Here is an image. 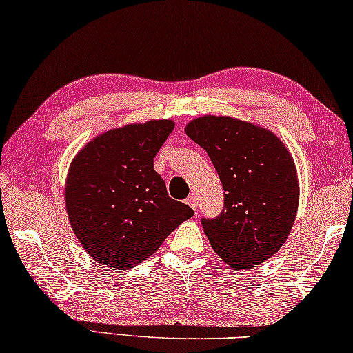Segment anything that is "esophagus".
Masks as SVG:
<instances>
[{
	"instance_id": "esophagus-1",
	"label": "esophagus",
	"mask_w": 353,
	"mask_h": 353,
	"mask_svg": "<svg viewBox=\"0 0 353 353\" xmlns=\"http://www.w3.org/2000/svg\"><path fill=\"white\" fill-rule=\"evenodd\" d=\"M186 203L192 208L194 211H197V208H199V199H197V195L195 194H190L189 197H188V200H186Z\"/></svg>"
}]
</instances>
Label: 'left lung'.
Instances as JSON below:
<instances>
[{
	"label": "left lung",
	"instance_id": "left-lung-1",
	"mask_svg": "<svg viewBox=\"0 0 353 353\" xmlns=\"http://www.w3.org/2000/svg\"><path fill=\"white\" fill-rule=\"evenodd\" d=\"M223 186V210L201 227L212 248L236 269H250L279 252L299 205L297 172L272 132L231 117L205 115L186 126Z\"/></svg>",
	"mask_w": 353,
	"mask_h": 353
}]
</instances>
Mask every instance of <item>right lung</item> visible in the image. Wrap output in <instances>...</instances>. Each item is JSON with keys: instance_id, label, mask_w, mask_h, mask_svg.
Returning a JSON list of instances; mask_svg holds the SVG:
<instances>
[{"instance_id": "obj_1", "label": "right lung", "mask_w": 353, "mask_h": 353, "mask_svg": "<svg viewBox=\"0 0 353 353\" xmlns=\"http://www.w3.org/2000/svg\"><path fill=\"white\" fill-rule=\"evenodd\" d=\"M150 120L89 142L68 170L65 205L79 244L95 261L134 268L158 250L192 208L169 197L153 158L173 130Z\"/></svg>"}]
</instances>
